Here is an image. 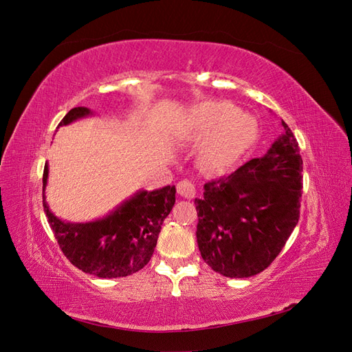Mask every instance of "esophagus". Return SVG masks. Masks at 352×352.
<instances>
[{"mask_svg": "<svg viewBox=\"0 0 352 352\" xmlns=\"http://www.w3.org/2000/svg\"><path fill=\"white\" fill-rule=\"evenodd\" d=\"M177 194L184 198H194L195 195V186L192 182H189V180H180L177 184Z\"/></svg>", "mask_w": 352, "mask_h": 352, "instance_id": "obj_1", "label": "esophagus"}]
</instances>
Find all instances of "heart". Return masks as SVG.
<instances>
[{"instance_id": "1", "label": "heart", "mask_w": 352, "mask_h": 352, "mask_svg": "<svg viewBox=\"0 0 352 352\" xmlns=\"http://www.w3.org/2000/svg\"><path fill=\"white\" fill-rule=\"evenodd\" d=\"M258 123L241 114L226 101L202 102L190 110L177 127L180 140L204 144L201 158L214 172H226L247 154L258 140Z\"/></svg>"}]
</instances>
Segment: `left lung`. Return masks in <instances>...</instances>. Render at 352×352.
<instances>
[{"mask_svg": "<svg viewBox=\"0 0 352 352\" xmlns=\"http://www.w3.org/2000/svg\"><path fill=\"white\" fill-rule=\"evenodd\" d=\"M267 154L204 185L195 198L201 257L226 278H250L278 257L300 219L302 158L292 131Z\"/></svg>", "mask_w": 352, "mask_h": 352, "instance_id": "left-lung-1", "label": "left lung"}]
</instances>
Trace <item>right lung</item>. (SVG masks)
<instances>
[{
  "mask_svg": "<svg viewBox=\"0 0 352 352\" xmlns=\"http://www.w3.org/2000/svg\"><path fill=\"white\" fill-rule=\"evenodd\" d=\"M94 116L87 107L72 109L60 126ZM48 164L42 176V202L48 223L63 254L85 273L98 278H124L141 270L151 260L158 233L176 201V188L138 190L107 216L87 223L58 219L45 199Z\"/></svg>",
  "mask_w": 352,
  "mask_h": 352,
  "instance_id": "obj_1",
  "label": "right lung"
}]
</instances>
